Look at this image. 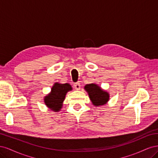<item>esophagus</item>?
Segmentation results:
<instances>
[{"label":"esophagus","instance_id":"obj_1","mask_svg":"<svg viewBox=\"0 0 158 158\" xmlns=\"http://www.w3.org/2000/svg\"><path fill=\"white\" fill-rule=\"evenodd\" d=\"M74 88L76 89V90H79L80 89V84L79 82H76L74 84Z\"/></svg>","mask_w":158,"mask_h":158}]
</instances>
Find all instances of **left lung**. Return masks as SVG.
Segmentation results:
<instances>
[{"mask_svg": "<svg viewBox=\"0 0 158 158\" xmlns=\"http://www.w3.org/2000/svg\"><path fill=\"white\" fill-rule=\"evenodd\" d=\"M84 89L88 92L90 100L95 106H103L109 101V93L102 89L98 84H86L84 86Z\"/></svg>", "mask_w": 158, "mask_h": 158, "instance_id": "left-lung-1", "label": "left lung"}]
</instances>
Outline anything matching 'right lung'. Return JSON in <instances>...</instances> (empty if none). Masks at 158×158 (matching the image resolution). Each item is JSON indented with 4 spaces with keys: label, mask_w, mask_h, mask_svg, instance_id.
I'll return each mask as SVG.
<instances>
[{
    "label": "right lung",
    "mask_w": 158,
    "mask_h": 158,
    "mask_svg": "<svg viewBox=\"0 0 158 158\" xmlns=\"http://www.w3.org/2000/svg\"><path fill=\"white\" fill-rule=\"evenodd\" d=\"M72 89L71 85L68 83H55L51 88V92L44 98V102L47 107L55 112L59 111L63 106L66 94Z\"/></svg>",
    "instance_id": "1"
}]
</instances>
